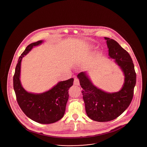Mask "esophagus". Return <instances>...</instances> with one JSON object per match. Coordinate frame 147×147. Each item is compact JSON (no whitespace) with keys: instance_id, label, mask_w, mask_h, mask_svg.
<instances>
[{"instance_id":"esophagus-1","label":"esophagus","mask_w":147,"mask_h":147,"mask_svg":"<svg viewBox=\"0 0 147 147\" xmlns=\"http://www.w3.org/2000/svg\"><path fill=\"white\" fill-rule=\"evenodd\" d=\"M74 84L76 85H79L80 84V82H79V80L77 78H75L74 80Z\"/></svg>"}]
</instances>
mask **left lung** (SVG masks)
<instances>
[{
    "label": "left lung",
    "mask_w": 147,
    "mask_h": 147,
    "mask_svg": "<svg viewBox=\"0 0 147 147\" xmlns=\"http://www.w3.org/2000/svg\"><path fill=\"white\" fill-rule=\"evenodd\" d=\"M109 48V55L115 59L123 70L125 79L122 89L117 92L107 93L91 83L84 72L78 74L83 90L85 110L88 116L98 122H108L118 117L130 105L136 83V73L129 54L118 42L105 37Z\"/></svg>",
    "instance_id": "left-lung-1"
}]
</instances>
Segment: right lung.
Masks as SVG:
<instances>
[{
    "label": "right lung",
    "instance_id": "obj_1",
    "mask_svg": "<svg viewBox=\"0 0 147 147\" xmlns=\"http://www.w3.org/2000/svg\"><path fill=\"white\" fill-rule=\"evenodd\" d=\"M42 41L30 44L19 57L13 77V86L16 100L23 112L32 120L42 124L55 123L63 117L69 98L68 90L73 84V78L60 82L52 89L40 94L26 91L20 80L22 57Z\"/></svg>",
    "mask_w": 147,
    "mask_h": 147
}]
</instances>
